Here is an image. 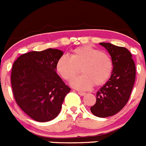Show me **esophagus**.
I'll list each match as a JSON object with an SVG mask.
<instances>
[{
	"label": "esophagus",
	"mask_w": 146,
	"mask_h": 146,
	"mask_svg": "<svg viewBox=\"0 0 146 146\" xmlns=\"http://www.w3.org/2000/svg\"><path fill=\"white\" fill-rule=\"evenodd\" d=\"M77 93H78V94L80 95V96H85V95H86V93L82 92V91H77Z\"/></svg>",
	"instance_id": "obj_1"
}]
</instances>
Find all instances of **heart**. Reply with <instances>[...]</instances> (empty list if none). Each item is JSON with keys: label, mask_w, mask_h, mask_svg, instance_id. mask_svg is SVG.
Here are the masks:
<instances>
[{"label": "heart", "mask_w": 146, "mask_h": 146, "mask_svg": "<svg viewBox=\"0 0 146 146\" xmlns=\"http://www.w3.org/2000/svg\"><path fill=\"white\" fill-rule=\"evenodd\" d=\"M113 61L105 52L91 46H82L72 51L70 57L62 55L56 63V71L63 79L70 81L80 71L82 72L71 82L74 88L88 90L106 82L113 71Z\"/></svg>", "instance_id": "1"}]
</instances>
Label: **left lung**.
<instances>
[{
	"mask_svg": "<svg viewBox=\"0 0 146 146\" xmlns=\"http://www.w3.org/2000/svg\"><path fill=\"white\" fill-rule=\"evenodd\" d=\"M108 50L113 61L109 80L96 93V104L91 112L105 118L116 114L128 102L135 81L136 69L131 52L125 47L110 43H99Z\"/></svg>",
	"mask_w": 146,
	"mask_h": 146,
	"instance_id": "left-lung-1",
	"label": "left lung"
}]
</instances>
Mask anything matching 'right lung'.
<instances>
[{
	"mask_svg": "<svg viewBox=\"0 0 146 146\" xmlns=\"http://www.w3.org/2000/svg\"><path fill=\"white\" fill-rule=\"evenodd\" d=\"M64 52L49 48L23 54L13 64L11 82L17 104L38 122L58 116L71 88L56 72V63Z\"/></svg>",
	"mask_w": 146,
	"mask_h": 146,
	"instance_id": "obj_1",
	"label": "right lung"
}]
</instances>
